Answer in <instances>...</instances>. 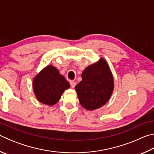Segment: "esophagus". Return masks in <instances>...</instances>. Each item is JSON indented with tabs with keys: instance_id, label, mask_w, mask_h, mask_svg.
<instances>
[{
	"instance_id": "1",
	"label": "esophagus",
	"mask_w": 154,
	"mask_h": 154,
	"mask_svg": "<svg viewBox=\"0 0 154 154\" xmlns=\"http://www.w3.org/2000/svg\"><path fill=\"white\" fill-rule=\"evenodd\" d=\"M70 84H71V87L72 88H74L75 87V85H76L77 83L75 82H74V81H71V82H70Z\"/></svg>"
}]
</instances>
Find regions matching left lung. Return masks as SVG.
I'll return each mask as SVG.
<instances>
[{"label": "left lung", "mask_w": 154, "mask_h": 154, "mask_svg": "<svg viewBox=\"0 0 154 154\" xmlns=\"http://www.w3.org/2000/svg\"><path fill=\"white\" fill-rule=\"evenodd\" d=\"M82 80L75 86L79 103L87 110H94L103 106L113 92V77L103 58L84 69Z\"/></svg>", "instance_id": "1"}]
</instances>
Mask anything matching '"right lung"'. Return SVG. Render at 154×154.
I'll list each match as a JSON object with an SVG mask.
<instances>
[{
  "label": "right lung",
  "mask_w": 154,
  "mask_h": 154,
  "mask_svg": "<svg viewBox=\"0 0 154 154\" xmlns=\"http://www.w3.org/2000/svg\"><path fill=\"white\" fill-rule=\"evenodd\" d=\"M32 87L37 100L51 106L58 102L70 84L56 67L48 65L35 77Z\"/></svg>",
  "instance_id": "1"
}]
</instances>
